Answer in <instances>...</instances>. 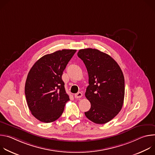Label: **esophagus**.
<instances>
[{"label": "esophagus", "mask_w": 155, "mask_h": 155, "mask_svg": "<svg viewBox=\"0 0 155 155\" xmlns=\"http://www.w3.org/2000/svg\"><path fill=\"white\" fill-rule=\"evenodd\" d=\"M82 96H83L82 93H81V92H78V93H77L75 94L74 97H75V98H76V99H78V98L81 97H82Z\"/></svg>", "instance_id": "34e87169"}]
</instances>
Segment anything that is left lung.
<instances>
[{
    "label": "left lung",
    "instance_id": "1",
    "mask_svg": "<svg viewBox=\"0 0 155 155\" xmlns=\"http://www.w3.org/2000/svg\"><path fill=\"white\" fill-rule=\"evenodd\" d=\"M78 56L85 64L89 85L85 96L91 103L85 116L96 124H105L115 117L122 108L124 78L117 62L96 49L80 50Z\"/></svg>",
    "mask_w": 155,
    "mask_h": 155
}]
</instances>
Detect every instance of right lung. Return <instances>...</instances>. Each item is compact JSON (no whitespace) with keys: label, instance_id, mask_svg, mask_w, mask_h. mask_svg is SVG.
Segmentation results:
<instances>
[{"label":"right lung","instance_id":"obj_1","mask_svg":"<svg viewBox=\"0 0 155 155\" xmlns=\"http://www.w3.org/2000/svg\"><path fill=\"white\" fill-rule=\"evenodd\" d=\"M76 50H62L40 58L32 67L25 84V95L32 115L41 122L51 123L62 114L69 101L63 71Z\"/></svg>","mask_w":155,"mask_h":155}]
</instances>
